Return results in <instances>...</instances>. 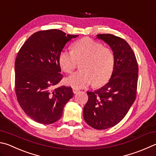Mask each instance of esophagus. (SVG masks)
I'll use <instances>...</instances> for the list:
<instances>
[{
	"label": "esophagus",
	"instance_id": "34e87169",
	"mask_svg": "<svg viewBox=\"0 0 156 156\" xmlns=\"http://www.w3.org/2000/svg\"><path fill=\"white\" fill-rule=\"evenodd\" d=\"M72 89H73V93H77L79 90V89H78V88H76V87H73L72 88Z\"/></svg>",
	"mask_w": 156,
	"mask_h": 156
}]
</instances>
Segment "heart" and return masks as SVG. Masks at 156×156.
Returning a JSON list of instances; mask_svg holds the SVG:
<instances>
[{
  "instance_id": "1",
  "label": "heart",
  "mask_w": 156,
  "mask_h": 156,
  "mask_svg": "<svg viewBox=\"0 0 156 156\" xmlns=\"http://www.w3.org/2000/svg\"><path fill=\"white\" fill-rule=\"evenodd\" d=\"M72 52L63 50L59 54L61 68L71 73L76 68L77 61L84 59L82 71L72 73L66 79L69 85L83 88L92 84L100 87L106 84L114 69V55L108 48L90 38H83L72 45Z\"/></svg>"
}]
</instances>
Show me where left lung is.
<instances>
[{"label":"left lung","mask_w":156,"mask_h":156,"mask_svg":"<svg viewBox=\"0 0 156 156\" xmlns=\"http://www.w3.org/2000/svg\"><path fill=\"white\" fill-rule=\"evenodd\" d=\"M97 38L111 48L114 69L108 83L94 91H87L83 117L94 129H105L119 123L134 104L138 67L134 52L123 39L111 34H100Z\"/></svg>","instance_id":"8db88e82"}]
</instances>
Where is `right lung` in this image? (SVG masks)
Here are the masks:
<instances>
[{"mask_svg":"<svg viewBox=\"0 0 156 156\" xmlns=\"http://www.w3.org/2000/svg\"><path fill=\"white\" fill-rule=\"evenodd\" d=\"M78 35L57 29L40 30L25 41L15 62V90L24 112L36 122L52 124L62 117L73 98L72 87L52 88L62 79L59 54Z\"/></svg>","mask_w":156,"mask_h":156,"instance_id":"obj_1","label":"right lung"}]
</instances>
